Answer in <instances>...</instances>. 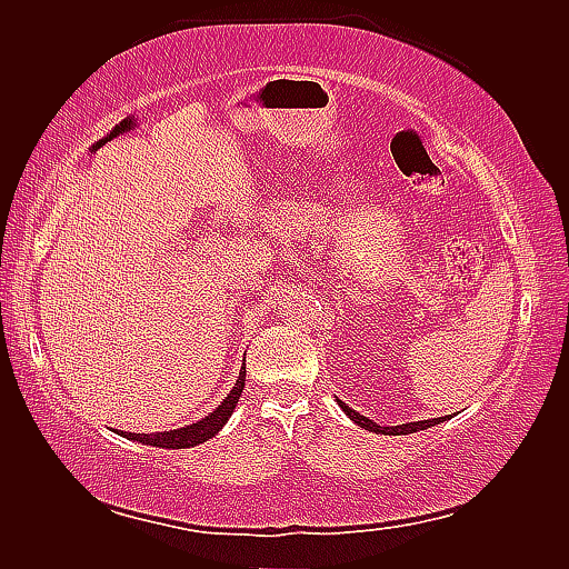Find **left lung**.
I'll use <instances>...</instances> for the list:
<instances>
[{
	"mask_svg": "<svg viewBox=\"0 0 569 569\" xmlns=\"http://www.w3.org/2000/svg\"><path fill=\"white\" fill-rule=\"evenodd\" d=\"M337 403L358 427H363V429H368V432H375V435H412V432H420V429H427V427H435V425L443 422V418H432V420H418V422H406V425H396V427H382V425L368 420L366 416H360V412H356L343 401L337 399Z\"/></svg>",
	"mask_w": 569,
	"mask_h": 569,
	"instance_id": "1",
	"label": "left lung"
}]
</instances>
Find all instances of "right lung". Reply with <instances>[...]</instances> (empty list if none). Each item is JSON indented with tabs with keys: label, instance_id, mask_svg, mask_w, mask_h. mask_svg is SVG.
Wrapping results in <instances>:
<instances>
[{
	"label": "right lung",
	"instance_id": "1",
	"mask_svg": "<svg viewBox=\"0 0 569 569\" xmlns=\"http://www.w3.org/2000/svg\"><path fill=\"white\" fill-rule=\"evenodd\" d=\"M244 382H247V368L242 366V370H239V377H237V385L232 387V391L226 396V399L220 401V406L213 412H209V416L201 418L199 422H192V425L180 427V429H170V432H153V435L120 432V437L132 439V441H140V443H147V446H157V449H189V446H197V443L209 441L230 420L232 410H234V406L239 401V396H242Z\"/></svg>",
	"mask_w": 569,
	"mask_h": 569
}]
</instances>
